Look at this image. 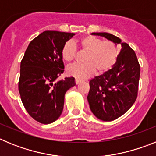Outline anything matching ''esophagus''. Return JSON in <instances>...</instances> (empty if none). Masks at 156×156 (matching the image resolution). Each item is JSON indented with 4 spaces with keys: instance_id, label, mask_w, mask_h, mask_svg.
Returning <instances> with one entry per match:
<instances>
[{
    "instance_id": "34e87169",
    "label": "esophagus",
    "mask_w": 156,
    "mask_h": 156,
    "mask_svg": "<svg viewBox=\"0 0 156 156\" xmlns=\"http://www.w3.org/2000/svg\"><path fill=\"white\" fill-rule=\"evenodd\" d=\"M75 83H76V84H79L80 83V80H79L78 79H76L75 80Z\"/></svg>"
}]
</instances>
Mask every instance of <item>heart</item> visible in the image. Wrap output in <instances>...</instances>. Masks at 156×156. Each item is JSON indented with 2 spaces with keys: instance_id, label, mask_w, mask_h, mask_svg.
<instances>
[{
  "instance_id": "obj_1",
  "label": "heart",
  "mask_w": 156,
  "mask_h": 156,
  "mask_svg": "<svg viewBox=\"0 0 156 156\" xmlns=\"http://www.w3.org/2000/svg\"><path fill=\"white\" fill-rule=\"evenodd\" d=\"M81 49L87 51L82 64L71 65L67 68V73L78 79H86L94 73H105L115 64L119 56L118 47L113 41H102L94 36H87L77 41ZM76 47L73 41L64 44L61 50L63 61L73 62L76 55Z\"/></svg>"
}]
</instances>
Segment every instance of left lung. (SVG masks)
I'll use <instances>...</instances> for the list:
<instances>
[{
  "instance_id": "obj_1",
  "label": "left lung",
  "mask_w": 156,
  "mask_h": 156,
  "mask_svg": "<svg viewBox=\"0 0 156 156\" xmlns=\"http://www.w3.org/2000/svg\"><path fill=\"white\" fill-rule=\"evenodd\" d=\"M121 44L122 49L113 67L90 81L87 101L95 116L112 121L130 108L137 97L140 67L134 51L119 37L108 33H92Z\"/></svg>"
}]
</instances>
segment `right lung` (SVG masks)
<instances>
[{"label": "right lung", "instance_id": "obj_1", "mask_svg": "<svg viewBox=\"0 0 156 156\" xmlns=\"http://www.w3.org/2000/svg\"><path fill=\"white\" fill-rule=\"evenodd\" d=\"M73 33L44 31L30 43L20 65L19 91L25 108L37 122L49 124L61 115L65 94L73 77L56 79L64 72L61 50Z\"/></svg>", "mask_w": 156, "mask_h": 156}]
</instances>
